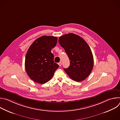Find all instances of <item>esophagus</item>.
<instances>
[{"label":"esophagus","mask_w":120,"mask_h":120,"mask_svg":"<svg viewBox=\"0 0 120 120\" xmlns=\"http://www.w3.org/2000/svg\"><path fill=\"white\" fill-rule=\"evenodd\" d=\"M58 65H59V66H61L62 65V63H61V62H60L59 63H58Z\"/></svg>","instance_id":"1"}]
</instances>
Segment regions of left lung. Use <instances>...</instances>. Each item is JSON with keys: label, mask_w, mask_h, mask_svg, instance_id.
<instances>
[{"label": "left lung", "mask_w": 120, "mask_h": 120, "mask_svg": "<svg viewBox=\"0 0 120 120\" xmlns=\"http://www.w3.org/2000/svg\"><path fill=\"white\" fill-rule=\"evenodd\" d=\"M59 43L70 60V66L64 70L72 80L80 82L91 73L94 58L90 47L81 37L73 33L59 37Z\"/></svg>", "instance_id": "obj_1"}]
</instances>
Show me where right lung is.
Here are the masks:
<instances>
[{"mask_svg":"<svg viewBox=\"0 0 120 120\" xmlns=\"http://www.w3.org/2000/svg\"><path fill=\"white\" fill-rule=\"evenodd\" d=\"M56 37L44 36L34 41L28 49L25 58V69L34 82L44 84L53 76L59 65L54 61L51 50L56 45Z\"/></svg>","mask_w":120,"mask_h":120,"instance_id":"right-lung-1","label":"right lung"}]
</instances>
